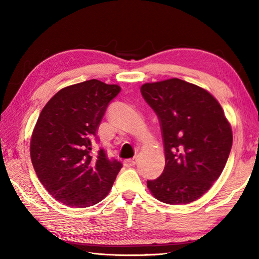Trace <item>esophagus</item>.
I'll return each mask as SVG.
<instances>
[{
  "instance_id": "1",
  "label": "esophagus",
  "mask_w": 259,
  "mask_h": 259,
  "mask_svg": "<svg viewBox=\"0 0 259 259\" xmlns=\"http://www.w3.org/2000/svg\"><path fill=\"white\" fill-rule=\"evenodd\" d=\"M137 162H138V159H137V158L129 159V160H126V161H125V166H128V167H133V166H136Z\"/></svg>"
}]
</instances>
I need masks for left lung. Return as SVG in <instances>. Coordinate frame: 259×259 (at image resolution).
Wrapping results in <instances>:
<instances>
[{"instance_id": "8db88e82", "label": "left lung", "mask_w": 259, "mask_h": 259, "mask_svg": "<svg viewBox=\"0 0 259 259\" xmlns=\"http://www.w3.org/2000/svg\"><path fill=\"white\" fill-rule=\"evenodd\" d=\"M160 122L166 166L148 180L153 197L169 205L197 200L210 189L227 162L233 131L224 110L202 88L177 78L140 88Z\"/></svg>"}]
</instances>
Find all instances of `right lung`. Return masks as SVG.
Wrapping results in <instances>:
<instances>
[{
    "instance_id": "obj_1",
    "label": "right lung",
    "mask_w": 259,
    "mask_h": 259,
    "mask_svg": "<svg viewBox=\"0 0 259 259\" xmlns=\"http://www.w3.org/2000/svg\"><path fill=\"white\" fill-rule=\"evenodd\" d=\"M120 90L117 84L88 80L63 88L42 109L31 138V160L49 194L65 206L100 202L122 168L103 148L91 156L99 124Z\"/></svg>"
}]
</instances>
